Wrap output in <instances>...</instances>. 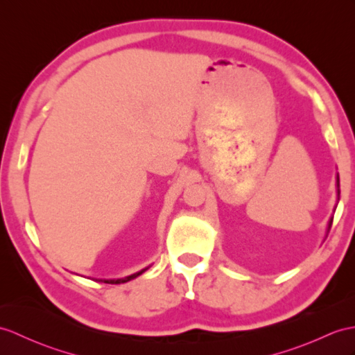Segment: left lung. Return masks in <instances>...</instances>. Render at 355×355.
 <instances>
[{
	"label": "left lung",
	"instance_id": "8db88e82",
	"mask_svg": "<svg viewBox=\"0 0 355 355\" xmlns=\"http://www.w3.org/2000/svg\"><path fill=\"white\" fill-rule=\"evenodd\" d=\"M337 187H339V175H337ZM337 193L340 195V192H339V189H337ZM331 224H333V218H331V220H329V225H328V230L331 228Z\"/></svg>",
	"mask_w": 355,
	"mask_h": 355
}]
</instances>
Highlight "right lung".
<instances>
[{
    "mask_svg": "<svg viewBox=\"0 0 355 355\" xmlns=\"http://www.w3.org/2000/svg\"><path fill=\"white\" fill-rule=\"evenodd\" d=\"M148 268H145V269H142L140 272H137V274H133V275H130V277H125V278H121V279H104V283H109V284H121V283H127V282H130V279H133V278H136V277H139L140 274H142V272H145ZM103 282V279H101Z\"/></svg>",
    "mask_w": 355,
    "mask_h": 355,
    "instance_id": "right-lung-1",
    "label": "right lung"
}]
</instances>
